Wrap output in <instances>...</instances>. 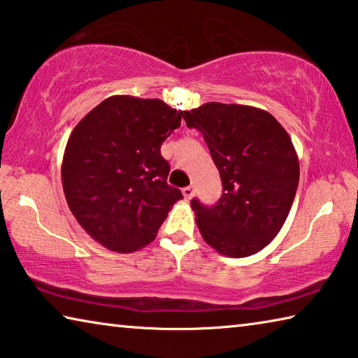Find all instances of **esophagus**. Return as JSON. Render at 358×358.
Masks as SVG:
<instances>
[{"instance_id":"esophagus-1","label":"esophagus","mask_w":358,"mask_h":358,"mask_svg":"<svg viewBox=\"0 0 358 358\" xmlns=\"http://www.w3.org/2000/svg\"><path fill=\"white\" fill-rule=\"evenodd\" d=\"M193 187H184L182 189V193H184V196H185V200H190V198L193 196Z\"/></svg>"}]
</instances>
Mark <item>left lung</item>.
<instances>
[{
	"mask_svg": "<svg viewBox=\"0 0 358 358\" xmlns=\"http://www.w3.org/2000/svg\"><path fill=\"white\" fill-rule=\"evenodd\" d=\"M200 130L224 185L215 206L192 200L204 241L222 255H254L276 238L290 213L300 163L289 133L266 110L206 103L180 110Z\"/></svg>",
	"mask_w": 358,
	"mask_h": 358,
	"instance_id": "1",
	"label": "left lung"
}]
</instances>
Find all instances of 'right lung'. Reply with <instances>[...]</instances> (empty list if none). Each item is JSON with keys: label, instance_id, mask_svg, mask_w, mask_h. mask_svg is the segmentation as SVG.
<instances>
[{"label": "right lung", "instance_id": "add662e5", "mask_svg": "<svg viewBox=\"0 0 358 358\" xmlns=\"http://www.w3.org/2000/svg\"><path fill=\"white\" fill-rule=\"evenodd\" d=\"M180 127V113L162 99L109 96L68 139L62 162L64 198L79 225L104 248L134 252L154 241L173 204L160 148Z\"/></svg>", "mask_w": 358, "mask_h": 358}]
</instances>
